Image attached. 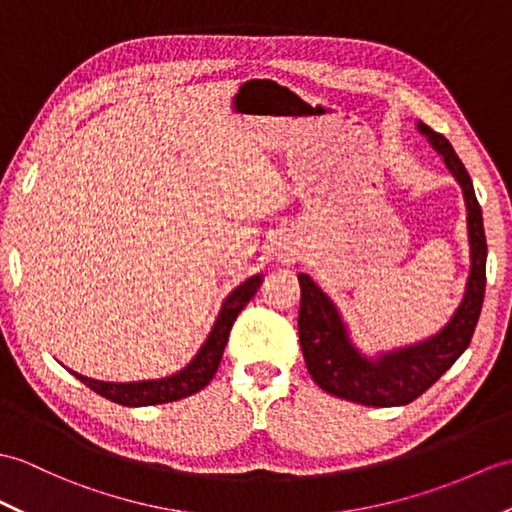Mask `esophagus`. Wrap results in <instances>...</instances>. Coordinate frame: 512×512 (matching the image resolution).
Listing matches in <instances>:
<instances>
[{
	"instance_id": "1",
	"label": "esophagus",
	"mask_w": 512,
	"mask_h": 512,
	"mask_svg": "<svg viewBox=\"0 0 512 512\" xmlns=\"http://www.w3.org/2000/svg\"><path fill=\"white\" fill-rule=\"evenodd\" d=\"M296 257V251H294V248H283V253L279 255V259L283 261V264H285V261H292Z\"/></svg>"
}]
</instances>
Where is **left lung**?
Listing matches in <instances>:
<instances>
[{
	"label": "left lung",
	"mask_w": 512,
	"mask_h": 512,
	"mask_svg": "<svg viewBox=\"0 0 512 512\" xmlns=\"http://www.w3.org/2000/svg\"><path fill=\"white\" fill-rule=\"evenodd\" d=\"M417 128L441 154L447 170L462 189L467 207L471 268L465 296L449 323L438 334L421 342L366 355L351 340L349 327L342 320L336 303L320 290V285L314 283L310 275L305 272L299 275V340L307 371L329 395L373 408L406 406L423 395L469 347L484 301L486 237L482 209L475 198L471 176L443 135L434 133L423 122H419Z\"/></svg>",
	"instance_id": "8db88e82"
}]
</instances>
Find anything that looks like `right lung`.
I'll use <instances>...</instances> for the list:
<instances>
[{"instance_id": "right-lung-1", "label": "right lung", "mask_w": 512, "mask_h": 512, "mask_svg": "<svg viewBox=\"0 0 512 512\" xmlns=\"http://www.w3.org/2000/svg\"><path fill=\"white\" fill-rule=\"evenodd\" d=\"M261 275L248 277L244 283L237 285V288L222 301L220 314L213 323L207 340L202 342V347L181 371L161 377V379H144V382H100V379H91L80 375L76 371H69L74 377H78L82 384L89 386L93 392H98L104 399H111L120 406L128 408H139V406H159V403H170L185 399L194 392L205 388L213 375H216L224 347L229 342L231 327L235 323L237 314H240L246 303L253 299L255 292L261 285Z\"/></svg>"}]
</instances>
